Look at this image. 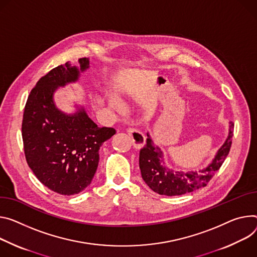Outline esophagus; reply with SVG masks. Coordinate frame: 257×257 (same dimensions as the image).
I'll return each instance as SVG.
<instances>
[{
  "instance_id": "esophagus-1",
  "label": "esophagus",
  "mask_w": 257,
  "mask_h": 257,
  "mask_svg": "<svg viewBox=\"0 0 257 257\" xmlns=\"http://www.w3.org/2000/svg\"><path fill=\"white\" fill-rule=\"evenodd\" d=\"M127 133L129 134V136L131 137L132 139V143H133V146L135 148H143L144 145L146 144V137L145 135L135 128H128L127 129Z\"/></svg>"
}]
</instances>
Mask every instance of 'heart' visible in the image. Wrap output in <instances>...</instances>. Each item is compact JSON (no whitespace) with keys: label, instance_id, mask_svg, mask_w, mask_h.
<instances>
[{"label":"heart","instance_id":"obj_1","mask_svg":"<svg viewBox=\"0 0 257 257\" xmlns=\"http://www.w3.org/2000/svg\"><path fill=\"white\" fill-rule=\"evenodd\" d=\"M108 102H109L110 106H112V107H114V108H121V107H122L121 101H120L118 98H116V97H114V96H110V97L108 98Z\"/></svg>","mask_w":257,"mask_h":257}]
</instances>
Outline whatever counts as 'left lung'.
Segmentation results:
<instances>
[{
	"label": "left lung",
	"instance_id": "1",
	"mask_svg": "<svg viewBox=\"0 0 257 257\" xmlns=\"http://www.w3.org/2000/svg\"><path fill=\"white\" fill-rule=\"evenodd\" d=\"M234 135V124L230 122L228 136L218 150L216 156L210 164L199 171L174 172L163 166V153L159 147L154 146L150 135L146 146L139 153V168L145 182L155 193L165 196H180L204 188L214 174L219 170L231 146Z\"/></svg>",
	"mask_w": 257,
	"mask_h": 257
}]
</instances>
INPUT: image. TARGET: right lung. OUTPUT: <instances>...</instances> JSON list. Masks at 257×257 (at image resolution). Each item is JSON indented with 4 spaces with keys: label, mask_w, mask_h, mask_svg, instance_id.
<instances>
[{
    "label": "right lung",
    "mask_w": 257,
    "mask_h": 257,
    "mask_svg": "<svg viewBox=\"0 0 257 257\" xmlns=\"http://www.w3.org/2000/svg\"><path fill=\"white\" fill-rule=\"evenodd\" d=\"M79 62L80 69L66 62L38 81L27 100L21 127L28 165L45 186L63 196L79 194L91 183L99 149L115 133L113 128L98 127L83 107L66 114L55 106V90L76 82L89 67L88 58Z\"/></svg>",
    "instance_id": "1"
}]
</instances>
